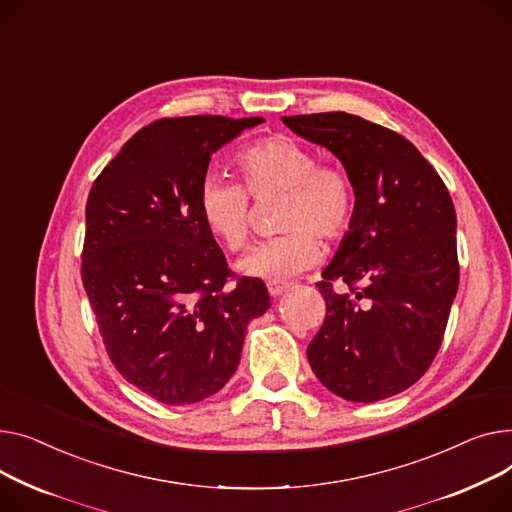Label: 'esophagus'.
<instances>
[{
  "label": "esophagus",
  "mask_w": 512,
  "mask_h": 512,
  "mask_svg": "<svg viewBox=\"0 0 512 512\" xmlns=\"http://www.w3.org/2000/svg\"><path fill=\"white\" fill-rule=\"evenodd\" d=\"M268 293L273 295V297H279L281 293H285L287 289H289V285L287 283H277V281H268Z\"/></svg>",
  "instance_id": "34e87169"
}]
</instances>
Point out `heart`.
I'll return each mask as SVG.
<instances>
[{
    "label": "heart",
    "mask_w": 512,
    "mask_h": 512,
    "mask_svg": "<svg viewBox=\"0 0 512 512\" xmlns=\"http://www.w3.org/2000/svg\"><path fill=\"white\" fill-rule=\"evenodd\" d=\"M242 186L210 175L202 179L198 210L204 227L229 252L250 244V198L283 192L285 200L277 227L281 235L254 248L239 268L246 275L283 283L318 264L322 252L318 237L341 239L355 217L357 194L353 179L337 163H318L316 150L293 136L260 138L235 157Z\"/></svg>",
    "instance_id": "heart-1"
}]
</instances>
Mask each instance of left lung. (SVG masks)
I'll return each mask as SVG.
<instances>
[{
    "label": "left lung",
    "instance_id": "8db88e82",
    "mask_svg": "<svg viewBox=\"0 0 512 512\" xmlns=\"http://www.w3.org/2000/svg\"><path fill=\"white\" fill-rule=\"evenodd\" d=\"M283 122L328 148L357 194L353 223L316 283L326 316L308 362L345 401L399 395L432 366L459 289L453 200L436 169L393 130L345 111ZM335 282L348 289L335 292Z\"/></svg>",
    "mask_w": 512,
    "mask_h": 512
}]
</instances>
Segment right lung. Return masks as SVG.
I'll return each mask as SVG.
<instances>
[{"mask_svg": "<svg viewBox=\"0 0 512 512\" xmlns=\"http://www.w3.org/2000/svg\"><path fill=\"white\" fill-rule=\"evenodd\" d=\"M262 117H163L138 130L86 200L82 285L111 364L165 405L198 403L239 366L270 306L235 277L198 210L210 155Z\"/></svg>", "mask_w": 512, "mask_h": 512, "instance_id": "obj_1", "label": "right lung"}]
</instances>
